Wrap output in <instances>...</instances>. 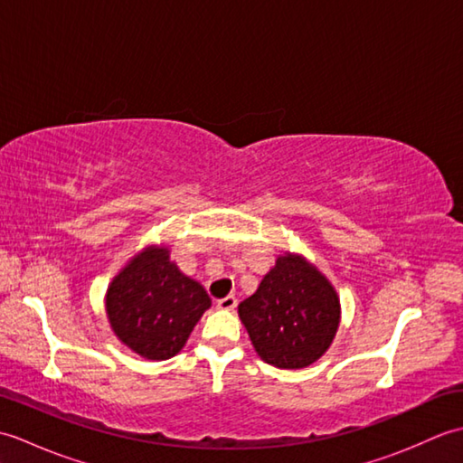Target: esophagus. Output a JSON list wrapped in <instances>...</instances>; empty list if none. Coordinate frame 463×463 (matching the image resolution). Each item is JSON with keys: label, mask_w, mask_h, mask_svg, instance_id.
I'll return each mask as SVG.
<instances>
[{"label": "esophagus", "mask_w": 463, "mask_h": 463, "mask_svg": "<svg viewBox=\"0 0 463 463\" xmlns=\"http://www.w3.org/2000/svg\"><path fill=\"white\" fill-rule=\"evenodd\" d=\"M234 307H237V298L234 297H224L221 300H216V308L219 310H234Z\"/></svg>", "instance_id": "34e87169"}]
</instances>
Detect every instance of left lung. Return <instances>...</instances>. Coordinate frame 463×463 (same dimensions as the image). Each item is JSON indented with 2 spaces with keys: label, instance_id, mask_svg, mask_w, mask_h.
<instances>
[{
  "label": "left lung",
  "instance_id": "obj_1",
  "mask_svg": "<svg viewBox=\"0 0 463 463\" xmlns=\"http://www.w3.org/2000/svg\"><path fill=\"white\" fill-rule=\"evenodd\" d=\"M254 350L270 366L300 370L320 360L340 326V297L298 252H282L257 292L239 304Z\"/></svg>",
  "mask_w": 463,
  "mask_h": 463
}]
</instances>
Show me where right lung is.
<instances>
[{
	"label": "right lung",
	"mask_w": 463,
	"mask_h": 463,
	"mask_svg": "<svg viewBox=\"0 0 463 463\" xmlns=\"http://www.w3.org/2000/svg\"><path fill=\"white\" fill-rule=\"evenodd\" d=\"M211 308L201 282L186 277L165 244H146L115 274L105 294L111 330L146 360H169Z\"/></svg>",
	"instance_id": "add662e5"
}]
</instances>
